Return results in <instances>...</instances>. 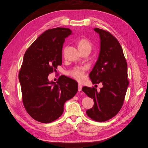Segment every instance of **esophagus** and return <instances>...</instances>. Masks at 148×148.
Masks as SVG:
<instances>
[{"label": "esophagus", "mask_w": 148, "mask_h": 148, "mask_svg": "<svg viewBox=\"0 0 148 148\" xmlns=\"http://www.w3.org/2000/svg\"><path fill=\"white\" fill-rule=\"evenodd\" d=\"M82 85L81 84H78V91H82Z\"/></svg>", "instance_id": "34e87169"}]
</instances>
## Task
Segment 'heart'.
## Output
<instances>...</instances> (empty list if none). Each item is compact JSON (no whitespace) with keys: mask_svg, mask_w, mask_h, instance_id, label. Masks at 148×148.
Here are the masks:
<instances>
[{"mask_svg":"<svg viewBox=\"0 0 148 148\" xmlns=\"http://www.w3.org/2000/svg\"><path fill=\"white\" fill-rule=\"evenodd\" d=\"M78 47L80 52L85 50L91 51L92 49V44L87 39L82 38L78 41ZM84 69L80 68V67H77L71 72V76L75 79L78 80V81H81L84 78Z\"/></svg>","mask_w":148,"mask_h":148,"instance_id":"obj_1","label":"heart"}]
</instances>
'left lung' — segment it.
<instances>
[{"instance_id": "8db88e82", "label": "left lung", "mask_w": 148, "mask_h": 148, "mask_svg": "<svg viewBox=\"0 0 148 148\" xmlns=\"http://www.w3.org/2000/svg\"><path fill=\"white\" fill-rule=\"evenodd\" d=\"M94 30L99 35L100 51L89 76L92 84L101 83L102 87L97 91L95 88L84 86L82 91L94 101L86 114L101 122L114 117L122 108L129 82L127 61L117 39L105 30Z\"/></svg>"}]
</instances>
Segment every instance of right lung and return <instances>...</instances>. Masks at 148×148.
<instances>
[{
	"instance_id": "right-lung-1",
	"label": "right lung",
	"mask_w": 148,
	"mask_h": 148,
	"mask_svg": "<svg viewBox=\"0 0 148 148\" xmlns=\"http://www.w3.org/2000/svg\"><path fill=\"white\" fill-rule=\"evenodd\" d=\"M71 34L69 28L48 29L24 55L18 75L22 99L29 115L39 122L50 123L60 117L65 102L78 91V83L66 76H60L57 82L48 79L49 75L62 65L65 39Z\"/></svg>"
}]
</instances>
